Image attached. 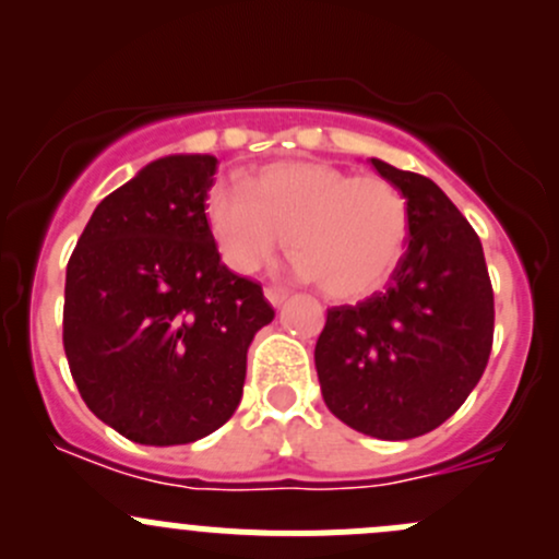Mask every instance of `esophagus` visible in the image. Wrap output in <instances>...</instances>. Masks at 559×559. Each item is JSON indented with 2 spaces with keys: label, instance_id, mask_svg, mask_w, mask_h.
I'll return each instance as SVG.
<instances>
[{
  "label": "esophagus",
  "instance_id": "34e87169",
  "mask_svg": "<svg viewBox=\"0 0 559 559\" xmlns=\"http://www.w3.org/2000/svg\"><path fill=\"white\" fill-rule=\"evenodd\" d=\"M264 297H267L270 306H273V308H281V306H284L286 297H289V295H286L284 289H275V286H267V289H264Z\"/></svg>",
  "mask_w": 559,
  "mask_h": 559
}]
</instances>
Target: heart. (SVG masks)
I'll use <instances>...</instances> for the list:
<instances>
[{"label": "heart", "instance_id": "heart-1", "mask_svg": "<svg viewBox=\"0 0 559 559\" xmlns=\"http://www.w3.org/2000/svg\"><path fill=\"white\" fill-rule=\"evenodd\" d=\"M205 216L229 270L253 273L286 240L292 273L319 281L332 300L379 292L408 243V205L397 186L324 162H278L248 186L218 180Z\"/></svg>", "mask_w": 559, "mask_h": 559}]
</instances>
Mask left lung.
<instances>
[{
  "label": "left lung",
  "instance_id": "obj_1",
  "mask_svg": "<svg viewBox=\"0 0 559 559\" xmlns=\"http://www.w3.org/2000/svg\"><path fill=\"white\" fill-rule=\"evenodd\" d=\"M408 205V248L386 292L326 311L316 373L326 408L381 441L449 419L487 368L495 302L478 235L425 175L370 159Z\"/></svg>",
  "mask_w": 559,
  "mask_h": 559
}]
</instances>
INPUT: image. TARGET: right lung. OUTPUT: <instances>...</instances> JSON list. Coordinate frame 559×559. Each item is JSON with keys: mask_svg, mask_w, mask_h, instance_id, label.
Instances as JSON below:
<instances>
[{"mask_svg": "<svg viewBox=\"0 0 559 559\" xmlns=\"http://www.w3.org/2000/svg\"><path fill=\"white\" fill-rule=\"evenodd\" d=\"M216 156L148 162L107 194L67 264L64 352L92 414L145 447L211 436L243 397L273 321L262 286L222 264L205 218Z\"/></svg>", "mask_w": 559, "mask_h": 559, "instance_id": "obj_1", "label": "right lung"}]
</instances>
